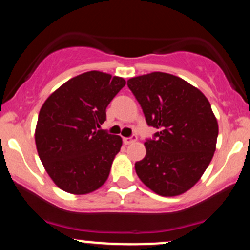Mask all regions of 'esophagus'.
Returning a JSON list of instances; mask_svg holds the SVG:
<instances>
[{"label":"esophagus","mask_w":250,"mask_h":250,"mask_svg":"<svg viewBox=\"0 0 250 250\" xmlns=\"http://www.w3.org/2000/svg\"><path fill=\"white\" fill-rule=\"evenodd\" d=\"M136 140H137L136 135H133V136L130 137H123V143H125V145H130L131 142L136 141Z\"/></svg>","instance_id":"1"}]
</instances>
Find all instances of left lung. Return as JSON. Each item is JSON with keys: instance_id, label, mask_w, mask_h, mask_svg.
<instances>
[{"instance_id": "left-lung-1", "label": "left lung", "mask_w": 250, "mask_h": 250, "mask_svg": "<svg viewBox=\"0 0 250 250\" xmlns=\"http://www.w3.org/2000/svg\"><path fill=\"white\" fill-rule=\"evenodd\" d=\"M127 84L147 125L159 130L146 140L147 154L135 163L137 176L161 196L183 194L213 159L219 125L210 103L199 89L167 73L133 77Z\"/></svg>"}]
</instances>
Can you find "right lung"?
I'll use <instances>...</instances> for the list:
<instances>
[{"instance_id": "obj_1", "label": "right lung", "mask_w": 250, "mask_h": 250, "mask_svg": "<svg viewBox=\"0 0 250 250\" xmlns=\"http://www.w3.org/2000/svg\"><path fill=\"white\" fill-rule=\"evenodd\" d=\"M125 84L122 77L88 71L65 82L43 103L35 131L37 153L62 190L88 194L107 181L122 139L97 128Z\"/></svg>"}]
</instances>
